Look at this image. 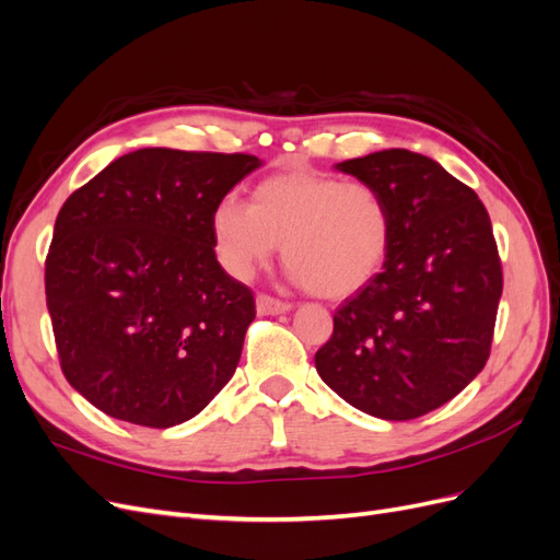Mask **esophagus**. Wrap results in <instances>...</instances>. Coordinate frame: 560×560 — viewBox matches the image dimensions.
I'll use <instances>...</instances> for the list:
<instances>
[{
  "label": "esophagus",
  "instance_id": "esophagus-1",
  "mask_svg": "<svg viewBox=\"0 0 560 560\" xmlns=\"http://www.w3.org/2000/svg\"><path fill=\"white\" fill-rule=\"evenodd\" d=\"M287 311H292V303L280 301V299L270 296V294H259L257 296V313L259 315H280V313H287Z\"/></svg>",
  "mask_w": 560,
  "mask_h": 560
}]
</instances>
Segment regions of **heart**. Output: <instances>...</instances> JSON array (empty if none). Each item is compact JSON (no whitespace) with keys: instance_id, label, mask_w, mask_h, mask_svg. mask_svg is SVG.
Returning a JSON list of instances; mask_svg holds the SVG:
<instances>
[{"instance_id":"heart-1","label":"heart","mask_w":560,"mask_h":560,"mask_svg":"<svg viewBox=\"0 0 560 560\" xmlns=\"http://www.w3.org/2000/svg\"><path fill=\"white\" fill-rule=\"evenodd\" d=\"M210 231L233 278H249L282 243L294 282L317 296L346 299L385 268L395 226L378 186L299 167L254 184L249 202L219 200Z\"/></svg>"}]
</instances>
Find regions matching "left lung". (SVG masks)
I'll return each instance as SVG.
<instances>
[{
    "instance_id": "left-lung-1",
    "label": "left lung",
    "mask_w": 560,
    "mask_h": 560,
    "mask_svg": "<svg viewBox=\"0 0 560 560\" xmlns=\"http://www.w3.org/2000/svg\"><path fill=\"white\" fill-rule=\"evenodd\" d=\"M338 171L378 186L395 233L385 268L334 313L317 374L369 416H425L490 354L502 296L490 217L474 189L409 149L350 159Z\"/></svg>"
}]
</instances>
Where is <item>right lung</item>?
Returning <instances> with one entry per match:
<instances>
[{
    "mask_svg": "<svg viewBox=\"0 0 560 560\" xmlns=\"http://www.w3.org/2000/svg\"><path fill=\"white\" fill-rule=\"evenodd\" d=\"M259 159L138 149L58 212L46 306L65 378L103 413L173 428L238 366L254 294L219 266L210 214Z\"/></svg>",
    "mask_w": 560,
    "mask_h": 560,
    "instance_id": "right-lung-1",
    "label": "right lung"
}]
</instances>
